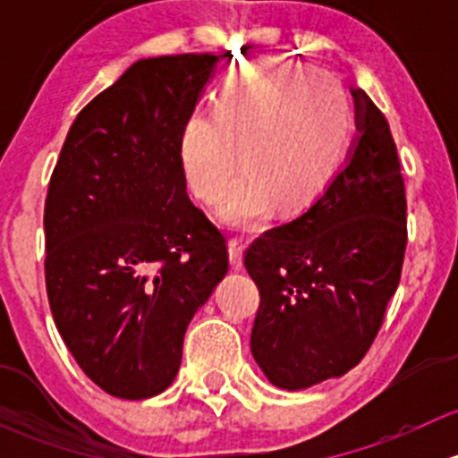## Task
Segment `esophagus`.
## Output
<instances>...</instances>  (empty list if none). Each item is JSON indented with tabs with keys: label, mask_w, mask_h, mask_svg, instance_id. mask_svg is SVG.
<instances>
[{
	"label": "esophagus",
	"mask_w": 458,
	"mask_h": 458,
	"mask_svg": "<svg viewBox=\"0 0 458 458\" xmlns=\"http://www.w3.org/2000/svg\"><path fill=\"white\" fill-rule=\"evenodd\" d=\"M228 255H230V266L233 270H242L243 266V243L239 239H230L228 242Z\"/></svg>",
	"instance_id": "esophagus-1"
}]
</instances>
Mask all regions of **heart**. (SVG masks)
Instances as JSON below:
<instances>
[{
  "label": "heart",
  "instance_id": "heart-1",
  "mask_svg": "<svg viewBox=\"0 0 458 458\" xmlns=\"http://www.w3.org/2000/svg\"><path fill=\"white\" fill-rule=\"evenodd\" d=\"M350 141L352 113L339 88L308 68L263 62L219 86L215 113L188 114L179 152L199 199L216 203L229 191L219 208L225 225L257 228L276 201L294 210L321 195ZM242 151L247 173L231 187Z\"/></svg>",
  "mask_w": 458,
  "mask_h": 458
}]
</instances>
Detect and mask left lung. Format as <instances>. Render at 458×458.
Returning <instances> with one entry per match:
<instances>
[{
  "instance_id": "8db88e82",
  "label": "left lung",
  "mask_w": 458,
  "mask_h": 458,
  "mask_svg": "<svg viewBox=\"0 0 458 458\" xmlns=\"http://www.w3.org/2000/svg\"><path fill=\"white\" fill-rule=\"evenodd\" d=\"M354 137L344 168L306 210L248 248L259 303L250 350L267 381L303 390L352 370L372 345L401 279L405 188L387 119L352 88Z\"/></svg>"
}]
</instances>
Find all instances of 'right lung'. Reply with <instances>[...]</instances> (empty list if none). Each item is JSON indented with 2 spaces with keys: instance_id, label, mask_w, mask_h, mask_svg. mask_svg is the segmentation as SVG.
I'll list each match as a JSON object with an SVG mask.
<instances>
[{
  "instance_id": "add662e5",
  "label": "right lung",
  "mask_w": 458,
  "mask_h": 458,
  "mask_svg": "<svg viewBox=\"0 0 458 458\" xmlns=\"http://www.w3.org/2000/svg\"><path fill=\"white\" fill-rule=\"evenodd\" d=\"M216 55L140 59L77 114L44 208L55 326L119 399L173 383L183 335L228 272L225 239L188 199L182 131Z\"/></svg>"
}]
</instances>
